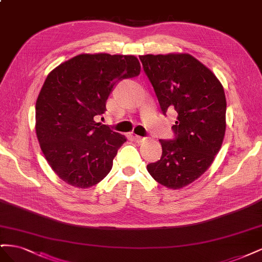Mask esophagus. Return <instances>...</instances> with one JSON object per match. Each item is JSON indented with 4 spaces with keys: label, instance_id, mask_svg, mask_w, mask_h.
I'll return each instance as SVG.
<instances>
[{
    "label": "esophagus",
    "instance_id": "34e87169",
    "mask_svg": "<svg viewBox=\"0 0 262 262\" xmlns=\"http://www.w3.org/2000/svg\"><path fill=\"white\" fill-rule=\"evenodd\" d=\"M134 139H136V141L138 142V143H143V142L146 141L147 138H143V137H140V136H136L134 137Z\"/></svg>",
    "mask_w": 262,
    "mask_h": 262
}]
</instances>
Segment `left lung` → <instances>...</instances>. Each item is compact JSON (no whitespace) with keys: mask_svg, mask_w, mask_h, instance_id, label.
<instances>
[{"mask_svg":"<svg viewBox=\"0 0 262 262\" xmlns=\"http://www.w3.org/2000/svg\"><path fill=\"white\" fill-rule=\"evenodd\" d=\"M164 115L176 110L175 139L160 140L162 157L147 165L158 184L177 190L209 169L226 130L224 89L212 71L188 53L140 55Z\"/></svg>","mask_w":262,"mask_h":262,"instance_id":"obj_1","label":"left lung"}]
</instances>
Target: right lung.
Segmentation results:
<instances>
[{
  "mask_svg": "<svg viewBox=\"0 0 262 262\" xmlns=\"http://www.w3.org/2000/svg\"><path fill=\"white\" fill-rule=\"evenodd\" d=\"M140 71L134 55L83 53L47 76L36 101V133L47 162L67 184L90 188L112 170L126 138L95 117L106 112L116 83Z\"/></svg>",
  "mask_w": 262,
  "mask_h": 262,
  "instance_id": "add662e5",
  "label": "right lung"
}]
</instances>
